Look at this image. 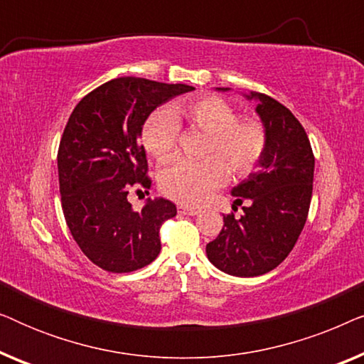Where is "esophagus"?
<instances>
[{"mask_svg": "<svg viewBox=\"0 0 364 364\" xmlns=\"http://www.w3.org/2000/svg\"><path fill=\"white\" fill-rule=\"evenodd\" d=\"M178 213H182V215H197V213H200L198 208H193V207H188V205H183L181 203L178 205Z\"/></svg>", "mask_w": 364, "mask_h": 364, "instance_id": "1", "label": "esophagus"}]
</instances>
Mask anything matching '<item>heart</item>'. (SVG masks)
Instances as JSON below:
<instances>
[{
  "label": "heart",
  "instance_id": "heart-1",
  "mask_svg": "<svg viewBox=\"0 0 364 364\" xmlns=\"http://www.w3.org/2000/svg\"><path fill=\"white\" fill-rule=\"evenodd\" d=\"M176 116L186 117L191 126L207 134L203 161L173 159L159 173V186L166 196L188 205H198L213 188L227 181L229 167L233 176H247L257 167L267 151L268 132L257 117L238 119L237 109L217 96H202L157 109L144 124L142 144L157 159L171 157L177 144Z\"/></svg>",
  "mask_w": 364,
  "mask_h": 364
}]
</instances>
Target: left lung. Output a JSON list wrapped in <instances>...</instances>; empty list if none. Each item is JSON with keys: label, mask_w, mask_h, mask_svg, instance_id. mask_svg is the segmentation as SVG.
<instances>
[{"label": "left lung", "mask_w": 364, "mask_h": 364, "mask_svg": "<svg viewBox=\"0 0 364 364\" xmlns=\"http://www.w3.org/2000/svg\"><path fill=\"white\" fill-rule=\"evenodd\" d=\"M228 91V87H218ZM257 114L268 132L258 171L232 188L243 215H223V228L207 243V257L233 277H258L277 268L293 250L305 227L313 192L315 156L300 121L275 99L262 92Z\"/></svg>", "instance_id": "8db88e82"}]
</instances>
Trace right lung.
Returning <instances> with one entry per match:
<instances>
[{
    "label": "right lung",
    "instance_id": "obj_1",
    "mask_svg": "<svg viewBox=\"0 0 364 364\" xmlns=\"http://www.w3.org/2000/svg\"><path fill=\"white\" fill-rule=\"evenodd\" d=\"M187 84L117 77L84 96L64 127L58 151L59 192L71 235L84 255L106 272L129 273L161 252L162 223L177 215L171 200L156 198L136 212L134 187L151 188L147 157L139 142L154 109Z\"/></svg>",
    "mask_w": 364,
    "mask_h": 364
}]
</instances>
